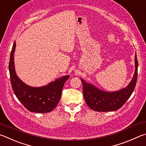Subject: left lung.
Listing matches in <instances>:
<instances>
[{
    "label": "left lung",
    "instance_id": "1",
    "mask_svg": "<svg viewBox=\"0 0 146 146\" xmlns=\"http://www.w3.org/2000/svg\"><path fill=\"white\" fill-rule=\"evenodd\" d=\"M135 71L133 78L126 88L109 92L101 90L92 84L81 79L83 83V96L87 105L96 111H116L124 105L133 92L136 86L138 74V61L137 54L135 56Z\"/></svg>",
    "mask_w": 146,
    "mask_h": 146
}]
</instances>
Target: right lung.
<instances>
[{
    "mask_svg": "<svg viewBox=\"0 0 146 146\" xmlns=\"http://www.w3.org/2000/svg\"><path fill=\"white\" fill-rule=\"evenodd\" d=\"M15 47L16 42H15L9 63L10 79L15 96L25 108L30 111L44 113L52 111L60 101L64 84L70 76H65L41 87H32L26 85L20 80L15 72Z\"/></svg>",
    "mask_w": 146,
    "mask_h": 146,
    "instance_id": "obj_1",
    "label": "right lung"
}]
</instances>
